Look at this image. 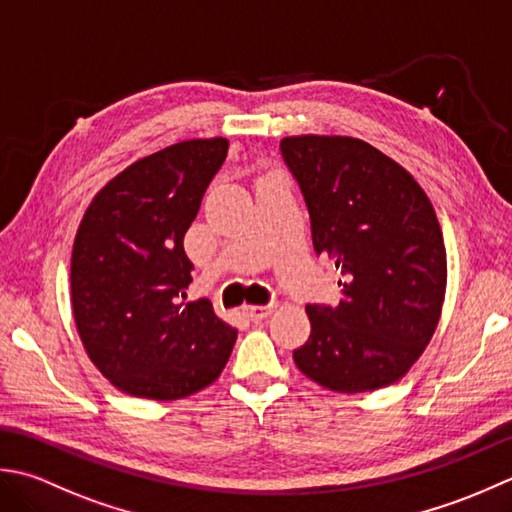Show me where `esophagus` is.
<instances>
[{
	"instance_id": "1",
	"label": "esophagus",
	"mask_w": 512,
	"mask_h": 512,
	"mask_svg": "<svg viewBox=\"0 0 512 512\" xmlns=\"http://www.w3.org/2000/svg\"><path fill=\"white\" fill-rule=\"evenodd\" d=\"M243 311H245V316H247L249 320L258 322V320L269 318L271 311H274V307H271V305H247Z\"/></svg>"
}]
</instances>
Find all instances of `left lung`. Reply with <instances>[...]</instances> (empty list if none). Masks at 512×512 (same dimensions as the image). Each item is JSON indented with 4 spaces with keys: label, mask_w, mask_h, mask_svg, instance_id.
<instances>
[{
    "label": "left lung",
    "mask_w": 512,
    "mask_h": 512,
    "mask_svg": "<svg viewBox=\"0 0 512 512\" xmlns=\"http://www.w3.org/2000/svg\"><path fill=\"white\" fill-rule=\"evenodd\" d=\"M280 152L305 196L316 254L340 271V305H307L296 367L338 393L404 378L442 316L446 247L429 196L391 156L353 137L300 134Z\"/></svg>",
    "instance_id": "8db88e82"
}]
</instances>
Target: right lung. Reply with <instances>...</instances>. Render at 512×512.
<instances>
[{
  "label": "right lung",
  "instance_id": "add662e5",
  "mask_svg": "<svg viewBox=\"0 0 512 512\" xmlns=\"http://www.w3.org/2000/svg\"><path fill=\"white\" fill-rule=\"evenodd\" d=\"M227 139H190L134 161L83 214L70 302L92 364L119 391L181 400L221 375L236 329L207 298L183 302L192 263L183 236L227 156Z\"/></svg>",
  "mask_w": 512,
  "mask_h": 512
}]
</instances>
